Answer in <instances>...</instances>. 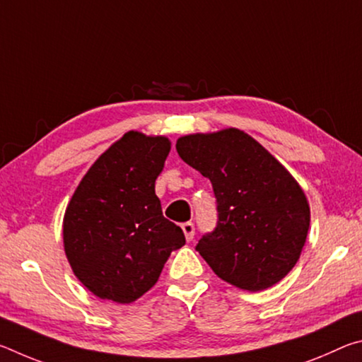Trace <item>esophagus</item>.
<instances>
[{
  "label": "esophagus",
  "mask_w": 362,
  "mask_h": 362,
  "mask_svg": "<svg viewBox=\"0 0 362 362\" xmlns=\"http://www.w3.org/2000/svg\"><path fill=\"white\" fill-rule=\"evenodd\" d=\"M182 230H183V233H185L187 241L188 243L192 241L194 238V225L192 222H185V223H182Z\"/></svg>",
  "instance_id": "1"
}]
</instances>
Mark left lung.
<instances>
[{"mask_svg":"<svg viewBox=\"0 0 362 362\" xmlns=\"http://www.w3.org/2000/svg\"><path fill=\"white\" fill-rule=\"evenodd\" d=\"M188 166L211 180L217 226L196 244L214 273L257 292L296 267L310 228L303 189L272 153L235 127L177 140Z\"/></svg>","mask_w":362,"mask_h":362,"instance_id":"obj_1","label":"left lung"}]
</instances>
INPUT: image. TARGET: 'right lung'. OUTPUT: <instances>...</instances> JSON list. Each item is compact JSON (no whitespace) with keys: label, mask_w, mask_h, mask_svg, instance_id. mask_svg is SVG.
Masks as SVG:
<instances>
[{"label":"right lung","mask_w":362,"mask_h":362,"mask_svg":"<svg viewBox=\"0 0 362 362\" xmlns=\"http://www.w3.org/2000/svg\"><path fill=\"white\" fill-rule=\"evenodd\" d=\"M169 139L129 131L102 153L73 193L64 217L66 259L84 287L103 300L131 303L150 291L180 226L163 216L155 182Z\"/></svg>","instance_id":"1"}]
</instances>
